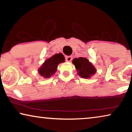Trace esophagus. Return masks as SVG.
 I'll list each match as a JSON object with an SVG mask.
<instances>
[{"label": "esophagus", "mask_w": 132, "mask_h": 132, "mask_svg": "<svg viewBox=\"0 0 132 132\" xmlns=\"http://www.w3.org/2000/svg\"><path fill=\"white\" fill-rule=\"evenodd\" d=\"M72 60V56H68L65 57V61L67 62H70Z\"/></svg>", "instance_id": "1"}]
</instances>
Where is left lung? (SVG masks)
<instances>
[{"instance_id": "obj_1", "label": "left lung", "mask_w": 132, "mask_h": 132, "mask_svg": "<svg viewBox=\"0 0 132 132\" xmlns=\"http://www.w3.org/2000/svg\"><path fill=\"white\" fill-rule=\"evenodd\" d=\"M73 64L78 71V75L82 78H89L96 71L94 67L85 57L75 58L73 60Z\"/></svg>"}]
</instances>
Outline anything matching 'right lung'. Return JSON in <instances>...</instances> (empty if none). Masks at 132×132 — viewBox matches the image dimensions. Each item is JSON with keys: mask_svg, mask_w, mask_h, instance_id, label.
<instances>
[{"mask_svg": "<svg viewBox=\"0 0 132 132\" xmlns=\"http://www.w3.org/2000/svg\"><path fill=\"white\" fill-rule=\"evenodd\" d=\"M64 61L65 57L62 53L55 54L45 61L41 67L38 70L39 75L44 78L50 77L56 73L59 63L64 62Z\"/></svg>", "mask_w": 132, "mask_h": 132, "instance_id": "add662e5", "label": "right lung"}]
</instances>
